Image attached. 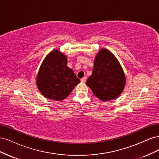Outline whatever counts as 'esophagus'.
<instances>
[{
    "label": "esophagus",
    "mask_w": 159,
    "mask_h": 159,
    "mask_svg": "<svg viewBox=\"0 0 159 159\" xmlns=\"http://www.w3.org/2000/svg\"><path fill=\"white\" fill-rule=\"evenodd\" d=\"M86 80H87V77L84 76L83 78L81 79V82H84H84H85V81H86Z\"/></svg>",
    "instance_id": "1"
}]
</instances>
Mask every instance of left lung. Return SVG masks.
Masks as SVG:
<instances>
[{"label": "left lung", "mask_w": 159, "mask_h": 159, "mask_svg": "<svg viewBox=\"0 0 159 159\" xmlns=\"http://www.w3.org/2000/svg\"><path fill=\"white\" fill-rule=\"evenodd\" d=\"M125 82L117 59L109 50L101 49L95 57L92 74L86 81L94 95L103 102L117 98L122 93Z\"/></svg>", "instance_id": "8db88e82"}]
</instances>
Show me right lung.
<instances>
[{
	"label": "right lung",
	"instance_id": "obj_1",
	"mask_svg": "<svg viewBox=\"0 0 159 159\" xmlns=\"http://www.w3.org/2000/svg\"><path fill=\"white\" fill-rule=\"evenodd\" d=\"M67 57L59 50L46 56L40 66L36 85L45 98L59 102L66 98L80 80L67 66Z\"/></svg>",
	"mask_w": 159,
	"mask_h": 159
}]
</instances>
